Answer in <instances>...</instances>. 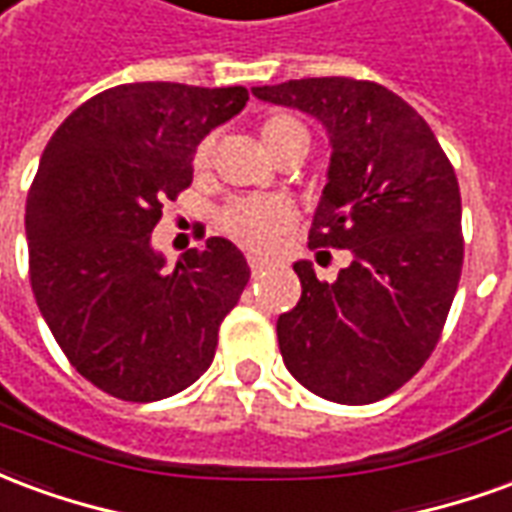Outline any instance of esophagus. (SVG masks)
<instances>
[{
    "instance_id": "34e87169",
    "label": "esophagus",
    "mask_w": 512,
    "mask_h": 512,
    "mask_svg": "<svg viewBox=\"0 0 512 512\" xmlns=\"http://www.w3.org/2000/svg\"><path fill=\"white\" fill-rule=\"evenodd\" d=\"M249 268H252V274H260V271H266V268H268V260H266V257L249 255Z\"/></svg>"
}]
</instances>
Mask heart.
<instances>
[{
    "label": "heart",
    "mask_w": 512,
    "mask_h": 512,
    "mask_svg": "<svg viewBox=\"0 0 512 512\" xmlns=\"http://www.w3.org/2000/svg\"><path fill=\"white\" fill-rule=\"evenodd\" d=\"M260 142L271 156L277 158L290 147H310V131L293 115H271L260 126ZM213 156V139H202L194 150V167L208 169ZM293 222L288 202L277 197H249L230 202L222 213L224 233L249 249H266L277 241Z\"/></svg>",
    "instance_id": "1"
}]
</instances>
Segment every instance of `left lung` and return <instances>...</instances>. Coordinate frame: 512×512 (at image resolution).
<instances>
[{
  "label": "left lung",
  "mask_w": 512,
  "mask_h": 512,
  "mask_svg": "<svg viewBox=\"0 0 512 512\" xmlns=\"http://www.w3.org/2000/svg\"><path fill=\"white\" fill-rule=\"evenodd\" d=\"M260 101L321 120L332 142L329 183L310 249H348L321 282L293 263L301 299L279 315L290 376L318 397L365 406L392 395L439 343L463 266L461 191L439 139L376 82L345 76L252 87Z\"/></svg>",
  "instance_id": "obj_1"
}]
</instances>
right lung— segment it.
Instances as JSON below:
<instances>
[{
	"label": "right lung",
	"mask_w": 512,
	"mask_h": 512,
	"mask_svg": "<svg viewBox=\"0 0 512 512\" xmlns=\"http://www.w3.org/2000/svg\"><path fill=\"white\" fill-rule=\"evenodd\" d=\"M249 101L246 87L120 84L65 117L27 197L29 282L62 354L106 395L150 403L211 367L249 266L227 238L175 271L150 244L189 189L194 150Z\"/></svg>",
	"instance_id": "add662e5"
}]
</instances>
